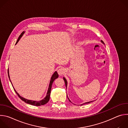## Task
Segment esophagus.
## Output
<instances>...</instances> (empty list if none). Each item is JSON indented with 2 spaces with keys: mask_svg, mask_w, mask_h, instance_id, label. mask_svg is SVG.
Instances as JSON below:
<instances>
[{
  "mask_svg": "<svg viewBox=\"0 0 128 128\" xmlns=\"http://www.w3.org/2000/svg\"><path fill=\"white\" fill-rule=\"evenodd\" d=\"M65 72V69H64V68H60L58 70V74H59V75L60 76H62L63 74H64Z\"/></svg>",
  "mask_w": 128,
  "mask_h": 128,
  "instance_id": "1",
  "label": "esophagus"
}]
</instances>
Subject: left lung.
Masks as SVG:
<instances>
[{
    "label": "left lung",
    "mask_w": 128,
    "mask_h": 128,
    "mask_svg": "<svg viewBox=\"0 0 128 128\" xmlns=\"http://www.w3.org/2000/svg\"><path fill=\"white\" fill-rule=\"evenodd\" d=\"M101 42H102V43H103V44H104V42L101 40ZM63 80H64V82H65V86H66V88H67V80H66V78L64 77L63 78ZM67 97H68V96H67ZM68 100H69V101L70 102H71V101L69 100V99L68 98ZM93 101H90V102H86V103H83V104H81V105H82L83 104H87V103H90V102H93Z\"/></svg>",
    "instance_id": "obj_1"
}]
</instances>
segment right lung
<instances>
[{
  "instance_id": "right-lung-1",
  "label": "right lung",
  "mask_w": 128,
  "mask_h": 128,
  "mask_svg": "<svg viewBox=\"0 0 128 128\" xmlns=\"http://www.w3.org/2000/svg\"><path fill=\"white\" fill-rule=\"evenodd\" d=\"M25 32V31H23L22 33L20 34V35L19 36V38H18L16 43V44L19 41V40H20V38L22 37V36L24 35V33ZM8 78H9V79L10 80V82L12 86V84L11 82V80H10V74H9V70H8ZM59 77V76H58V74L57 71H55L54 72V74L52 75V77H51V78H50V84H49V86H48V92H47V93H46V97H44L43 99H42V100H40V101H33V100H28L27 99H25L22 97H21L19 94H18L17 93L16 91V90L14 88L13 86V88H14V89L15 91V92L16 93V94L18 95V96L19 97V98L23 101H24L25 103H27V104H31V105H35V106H40V105H44L46 104V103H47L48 101L50 100V91H51V88H52V82H54V81L55 80L56 78H58Z\"/></svg>"
}]
</instances>
